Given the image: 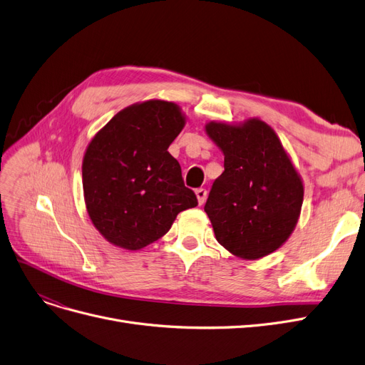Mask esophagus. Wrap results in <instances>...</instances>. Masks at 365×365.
Segmentation results:
<instances>
[{
  "instance_id": "obj_1",
  "label": "esophagus",
  "mask_w": 365,
  "mask_h": 365,
  "mask_svg": "<svg viewBox=\"0 0 365 365\" xmlns=\"http://www.w3.org/2000/svg\"><path fill=\"white\" fill-rule=\"evenodd\" d=\"M196 197H197L199 205H203V203H205V200H207V190H205V188H197Z\"/></svg>"
}]
</instances>
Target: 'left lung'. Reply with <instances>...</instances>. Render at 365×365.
<instances>
[{
	"label": "left lung",
	"instance_id": "8db88e82",
	"mask_svg": "<svg viewBox=\"0 0 365 365\" xmlns=\"http://www.w3.org/2000/svg\"><path fill=\"white\" fill-rule=\"evenodd\" d=\"M205 132L225 155L205 203L215 240L245 260L274 253L297 227L304 184L271 125L259 118L210 121Z\"/></svg>",
	"mask_w": 365,
	"mask_h": 365
}]
</instances>
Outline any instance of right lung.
Instances as JSON below:
<instances>
[{
	"mask_svg": "<svg viewBox=\"0 0 365 365\" xmlns=\"http://www.w3.org/2000/svg\"><path fill=\"white\" fill-rule=\"evenodd\" d=\"M185 121L177 103L153 98L113 115L90 140L82 160L85 207L112 245L140 250L197 205L168 151Z\"/></svg>",
	"mask_w": 365,
	"mask_h": 365,
	"instance_id": "add662e5",
	"label": "right lung"
}]
</instances>
